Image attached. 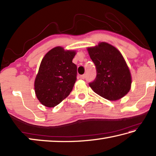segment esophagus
I'll use <instances>...</instances> for the list:
<instances>
[{
  "label": "esophagus",
  "instance_id": "1",
  "mask_svg": "<svg viewBox=\"0 0 156 156\" xmlns=\"http://www.w3.org/2000/svg\"><path fill=\"white\" fill-rule=\"evenodd\" d=\"M80 78L81 79H84V78H85V74H83V75L80 76Z\"/></svg>",
  "mask_w": 156,
  "mask_h": 156
}]
</instances>
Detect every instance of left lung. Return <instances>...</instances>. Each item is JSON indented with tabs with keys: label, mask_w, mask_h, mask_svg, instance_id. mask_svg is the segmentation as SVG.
<instances>
[{
	"label": "left lung",
	"mask_w": 156,
	"mask_h": 156,
	"mask_svg": "<svg viewBox=\"0 0 156 156\" xmlns=\"http://www.w3.org/2000/svg\"><path fill=\"white\" fill-rule=\"evenodd\" d=\"M96 67V78L89 83L95 93L104 98L115 101L128 94L131 87V75L122 54L105 42L87 47Z\"/></svg>",
	"instance_id": "obj_1"
}]
</instances>
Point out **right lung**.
Instances as JSON below:
<instances>
[{
  "mask_svg": "<svg viewBox=\"0 0 156 156\" xmlns=\"http://www.w3.org/2000/svg\"><path fill=\"white\" fill-rule=\"evenodd\" d=\"M76 51L56 47L47 53L34 81L37 98L47 107H54L65 99L76 80L77 66L72 62Z\"/></svg>",
  "mask_w": 156,
  "mask_h": 156,
  "instance_id": "1",
  "label": "right lung"
}]
</instances>
